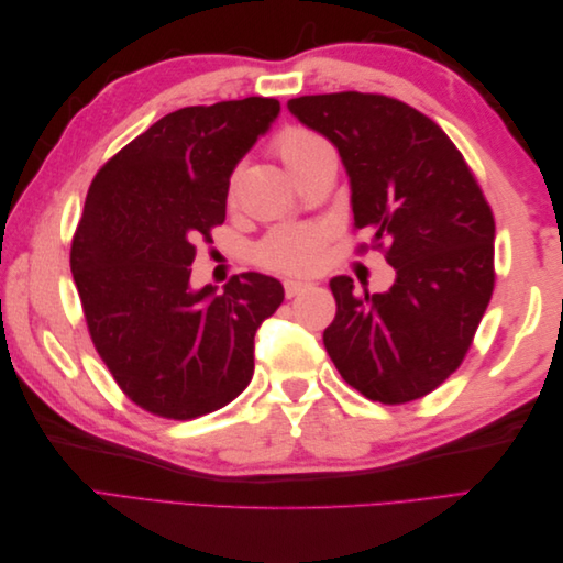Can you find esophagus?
I'll list each match as a JSON object with an SVG mask.
<instances>
[{
	"mask_svg": "<svg viewBox=\"0 0 563 563\" xmlns=\"http://www.w3.org/2000/svg\"><path fill=\"white\" fill-rule=\"evenodd\" d=\"M305 288H310V284L308 282H294V279H286L284 282V294H286V298H296V296H300Z\"/></svg>",
	"mask_w": 563,
	"mask_h": 563,
	"instance_id": "obj_1",
	"label": "esophagus"
}]
</instances>
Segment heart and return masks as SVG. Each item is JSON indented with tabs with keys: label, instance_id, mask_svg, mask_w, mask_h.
Segmentation results:
<instances>
[{
	"label": "heart",
	"instance_id": "1",
	"mask_svg": "<svg viewBox=\"0 0 563 563\" xmlns=\"http://www.w3.org/2000/svg\"><path fill=\"white\" fill-rule=\"evenodd\" d=\"M272 150L296 176L319 152L329 150V143L308 126H284L272 141ZM232 192L234 180L230 183V197ZM323 242H327V230L319 225H282L255 246V261L261 267L284 275H310L321 261Z\"/></svg>",
	"mask_w": 563,
	"mask_h": 563
}]
</instances>
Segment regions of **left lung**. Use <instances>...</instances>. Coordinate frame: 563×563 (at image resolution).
I'll return each instance as SVG.
<instances>
[{
	"label": "left lung",
	"instance_id": "1",
	"mask_svg": "<svg viewBox=\"0 0 563 563\" xmlns=\"http://www.w3.org/2000/svg\"><path fill=\"white\" fill-rule=\"evenodd\" d=\"M338 147L352 185L354 230L397 269L385 294L331 279L335 319L323 347L371 401L430 395L463 364L496 286V220L470 164L428 114L383 93L288 100Z\"/></svg>",
	"mask_w": 563,
	"mask_h": 563
}]
</instances>
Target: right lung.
<instances>
[{
    "mask_svg": "<svg viewBox=\"0 0 563 563\" xmlns=\"http://www.w3.org/2000/svg\"><path fill=\"white\" fill-rule=\"evenodd\" d=\"M279 112L251 96L162 117L91 180L70 269L91 343L143 411L192 420L253 378V335L284 300L277 279L190 288L199 242L223 225L230 174Z\"/></svg>",
    "mask_w": 563,
    "mask_h": 563,
    "instance_id": "1",
    "label": "right lung"
}]
</instances>
